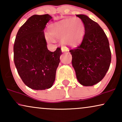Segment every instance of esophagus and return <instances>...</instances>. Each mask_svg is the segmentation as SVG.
I'll use <instances>...</instances> for the list:
<instances>
[{
	"instance_id": "obj_1",
	"label": "esophagus",
	"mask_w": 122,
	"mask_h": 122,
	"mask_svg": "<svg viewBox=\"0 0 122 122\" xmlns=\"http://www.w3.org/2000/svg\"><path fill=\"white\" fill-rule=\"evenodd\" d=\"M61 51H62L63 53H65V52H68V50L66 48V47H62L61 48Z\"/></svg>"
}]
</instances>
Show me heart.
Segmentation results:
<instances>
[{"label": "heart", "instance_id": "heart-1", "mask_svg": "<svg viewBox=\"0 0 122 122\" xmlns=\"http://www.w3.org/2000/svg\"><path fill=\"white\" fill-rule=\"evenodd\" d=\"M48 31L52 38L63 39L64 46L73 48L82 42L85 35V25L81 18H67L50 25ZM51 37L46 35V38L48 42L52 43L54 39Z\"/></svg>", "mask_w": 122, "mask_h": 122}]
</instances>
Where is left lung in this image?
I'll use <instances>...</instances> for the list:
<instances>
[{"instance_id":"obj_1","label":"left lung","mask_w":122,"mask_h":122,"mask_svg":"<svg viewBox=\"0 0 122 122\" xmlns=\"http://www.w3.org/2000/svg\"><path fill=\"white\" fill-rule=\"evenodd\" d=\"M85 25L81 44L71 49L73 67L78 81L84 86H93L106 76L111 62V51L106 34L99 25L84 14H78Z\"/></svg>"}]
</instances>
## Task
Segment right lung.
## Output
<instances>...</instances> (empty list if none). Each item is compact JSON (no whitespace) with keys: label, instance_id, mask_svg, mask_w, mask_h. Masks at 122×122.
I'll return each instance as SVG.
<instances>
[{"label":"right lung","instance_id":"right-lung-1","mask_svg":"<svg viewBox=\"0 0 122 122\" xmlns=\"http://www.w3.org/2000/svg\"><path fill=\"white\" fill-rule=\"evenodd\" d=\"M49 14L34 15L20 28L14 45V61L18 73L26 86L34 90L51 88L62 54L60 48L48 49L44 30Z\"/></svg>","mask_w":122,"mask_h":122}]
</instances>
